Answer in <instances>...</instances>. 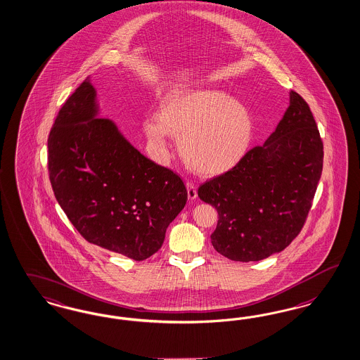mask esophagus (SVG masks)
Returning <instances> with one entry per match:
<instances>
[{
	"instance_id": "1",
	"label": "esophagus",
	"mask_w": 360,
	"mask_h": 360,
	"mask_svg": "<svg viewBox=\"0 0 360 360\" xmlns=\"http://www.w3.org/2000/svg\"><path fill=\"white\" fill-rule=\"evenodd\" d=\"M187 195H188V199L190 200H193V199L197 198L198 197V194H197V186H195V184H193V182H187Z\"/></svg>"
}]
</instances>
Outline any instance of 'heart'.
I'll use <instances>...</instances> for the list:
<instances>
[{
  "label": "heart",
  "instance_id": "heart-1",
  "mask_svg": "<svg viewBox=\"0 0 360 360\" xmlns=\"http://www.w3.org/2000/svg\"><path fill=\"white\" fill-rule=\"evenodd\" d=\"M248 108L222 90L199 89L166 99L161 112L145 120V131L165 154L173 134L197 173L215 175L231 169L246 153L252 136Z\"/></svg>",
  "mask_w": 360,
  "mask_h": 360
}]
</instances>
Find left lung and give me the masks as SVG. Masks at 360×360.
<instances>
[{
	"label": "left lung",
	"mask_w": 360,
	"mask_h": 360,
	"mask_svg": "<svg viewBox=\"0 0 360 360\" xmlns=\"http://www.w3.org/2000/svg\"><path fill=\"white\" fill-rule=\"evenodd\" d=\"M322 169V138L310 106L291 90L285 115L266 142L199 186V198L219 215L214 248L236 262L262 261L285 250L306 222Z\"/></svg>",
	"instance_id": "obj_1"
}]
</instances>
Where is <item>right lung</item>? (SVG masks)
Returning <instances> with one entry per match:
<instances>
[{
	"instance_id": "right-lung-1",
	"label": "right lung",
	"mask_w": 360,
	"mask_h": 360,
	"mask_svg": "<svg viewBox=\"0 0 360 360\" xmlns=\"http://www.w3.org/2000/svg\"><path fill=\"white\" fill-rule=\"evenodd\" d=\"M97 114L96 89L86 78L66 99L50 130V184L87 242L145 261L161 248L167 226L185 207L186 186Z\"/></svg>"
}]
</instances>
